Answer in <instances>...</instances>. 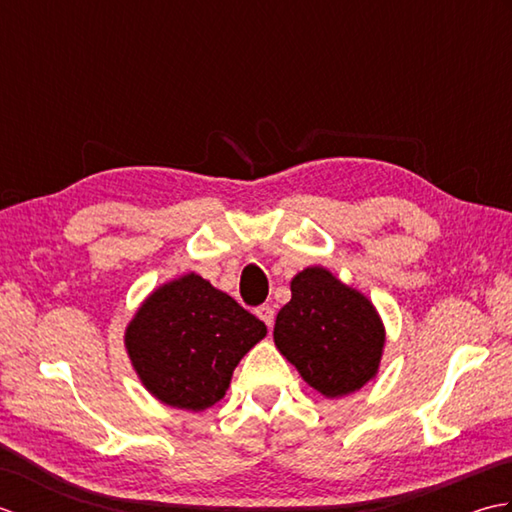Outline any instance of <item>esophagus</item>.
Here are the masks:
<instances>
[{
  "instance_id": "34e87169",
  "label": "esophagus",
  "mask_w": 512,
  "mask_h": 512,
  "mask_svg": "<svg viewBox=\"0 0 512 512\" xmlns=\"http://www.w3.org/2000/svg\"><path fill=\"white\" fill-rule=\"evenodd\" d=\"M255 314L268 325V328H273V323H275V310L273 308H270V306H259L255 310Z\"/></svg>"
}]
</instances>
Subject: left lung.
I'll use <instances>...</instances> for the list:
<instances>
[{"label": "left lung", "mask_w": 512, "mask_h": 512, "mask_svg": "<svg viewBox=\"0 0 512 512\" xmlns=\"http://www.w3.org/2000/svg\"><path fill=\"white\" fill-rule=\"evenodd\" d=\"M290 292L273 339L301 378L325 398L354 394L376 378L385 325L374 303L323 266L303 268Z\"/></svg>", "instance_id": "1"}]
</instances>
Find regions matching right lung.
<instances>
[{
    "instance_id": "add662e5",
    "label": "right lung",
    "mask_w": 512,
    "mask_h": 512,
    "mask_svg": "<svg viewBox=\"0 0 512 512\" xmlns=\"http://www.w3.org/2000/svg\"><path fill=\"white\" fill-rule=\"evenodd\" d=\"M264 336L266 325L233 297L187 273L140 303L125 328V350L156 400L204 411L224 398L233 369Z\"/></svg>"
}]
</instances>
